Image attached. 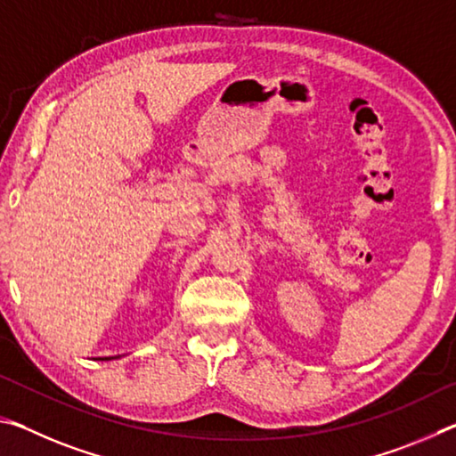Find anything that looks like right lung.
<instances>
[{
    "label": "right lung",
    "instance_id": "obj_1",
    "mask_svg": "<svg viewBox=\"0 0 456 456\" xmlns=\"http://www.w3.org/2000/svg\"><path fill=\"white\" fill-rule=\"evenodd\" d=\"M114 358H118V356H114ZM114 358H102V360H114Z\"/></svg>",
    "mask_w": 456,
    "mask_h": 456
}]
</instances>
